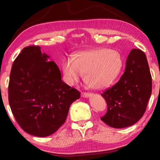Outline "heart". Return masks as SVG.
Listing matches in <instances>:
<instances>
[{
    "label": "heart",
    "mask_w": 160,
    "mask_h": 160,
    "mask_svg": "<svg viewBox=\"0 0 160 160\" xmlns=\"http://www.w3.org/2000/svg\"><path fill=\"white\" fill-rule=\"evenodd\" d=\"M104 68V65L99 63L95 64L92 68H91L90 70L88 72V74H87V80H88V82L90 83H94L97 82V80L99 79L100 75H101L102 81H107L109 80L110 77L109 72L106 70H103ZM86 86L88 88H90L88 85H86Z\"/></svg>",
    "instance_id": "heart-1"
}]
</instances>
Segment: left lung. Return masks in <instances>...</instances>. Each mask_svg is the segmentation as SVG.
Returning <instances> with one entry per match:
<instances>
[{"label":"left lung","mask_w":160,"mask_h":160,"mask_svg":"<svg viewBox=\"0 0 160 160\" xmlns=\"http://www.w3.org/2000/svg\"><path fill=\"white\" fill-rule=\"evenodd\" d=\"M80 92L63 82L60 70L39 46L25 47L12 66L8 101L22 129L37 137L55 132L66 121Z\"/></svg>","instance_id":"8db88e82"}]
</instances>
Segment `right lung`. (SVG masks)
Segmentation results:
<instances>
[{
	"instance_id": "obj_1",
	"label": "right lung",
	"mask_w": 160,
	"mask_h": 160,
	"mask_svg": "<svg viewBox=\"0 0 160 160\" xmlns=\"http://www.w3.org/2000/svg\"><path fill=\"white\" fill-rule=\"evenodd\" d=\"M152 93V77L142 51L130 52L118 82L102 94L107 104L102 121L116 128L133 125L144 114Z\"/></svg>"
}]
</instances>
